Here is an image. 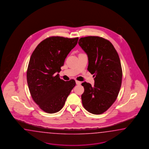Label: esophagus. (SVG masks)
Instances as JSON below:
<instances>
[{
    "instance_id": "esophagus-1",
    "label": "esophagus",
    "mask_w": 149,
    "mask_h": 149,
    "mask_svg": "<svg viewBox=\"0 0 149 149\" xmlns=\"http://www.w3.org/2000/svg\"><path fill=\"white\" fill-rule=\"evenodd\" d=\"M75 82H76V84H77V85H79V84H81V82H80V81H77V80H76V81H75Z\"/></svg>"
}]
</instances>
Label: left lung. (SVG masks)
I'll use <instances>...</instances> for the list:
<instances>
[{
	"instance_id": "1",
	"label": "left lung",
	"mask_w": 149,
	"mask_h": 149,
	"mask_svg": "<svg viewBox=\"0 0 149 149\" xmlns=\"http://www.w3.org/2000/svg\"><path fill=\"white\" fill-rule=\"evenodd\" d=\"M78 43L88 56V70L95 77L93 86L82 83L83 105L90 113L100 114L109 109L118 96L123 77L120 60L112 44L102 37H82Z\"/></svg>"
}]
</instances>
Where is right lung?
I'll return each mask as SVG.
<instances>
[{"label":"right lung","mask_w":149,"mask_h":149,"mask_svg":"<svg viewBox=\"0 0 149 149\" xmlns=\"http://www.w3.org/2000/svg\"><path fill=\"white\" fill-rule=\"evenodd\" d=\"M79 38L49 37L37 45L30 57L27 83L34 102L44 112H59L75 86V80L65 81L58 73Z\"/></svg>","instance_id":"1"}]
</instances>
